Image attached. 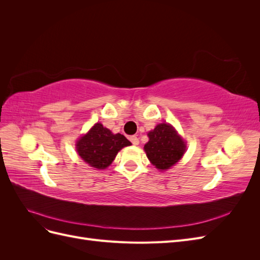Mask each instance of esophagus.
Segmentation results:
<instances>
[{
	"instance_id": "1",
	"label": "esophagus",
	"mask_w": 260,
	"mask_h": 260,
	"mask_svg": "<svg viewBox=\"0 0 260 260\" xmlns=\"http://www.w3.org/2000/svg\"><path fill=\"white\" fill-rule=\"evenodd\" d=\"M130 141L133 145H139V139L136 136L130 137Z\"/></svg>"
}]
</instances>
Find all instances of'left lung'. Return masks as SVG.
Wrapping results in <instances>:
<instances>
[{"label":"left lung","instance_id":"1","mask_svg":"<svg viewBox=\"0 0 260 260\" xmlns=\"http://www.w3.org/2000/svg\"><path fill=\"white\" fill-rule=\"evenodd\" d=\"M144 145L147 158L159 170H167L176 165L185 152V142L169 123H159L147 133Z\"/></svg>","mask_w":260,"mask_h":260}]
</instances>
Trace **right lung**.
<instances>
[{
	"instance_id": "add662e5",
	"label": "right lung",
	"mask_w": 260,
	"mask_h": 260,
	"mask_svg": "<svg viewBox=\"0 0 260 260\" xmlns=\"http://www.w3.org/2000/svg\"><path fill=\"white\" fill-rule=\"evenodd\" d=\"M131 142L120 133H114L98 122L76 143V149L89 166L105 169L113 162L118 152Z\"/></svg>"
}]
</instances>
